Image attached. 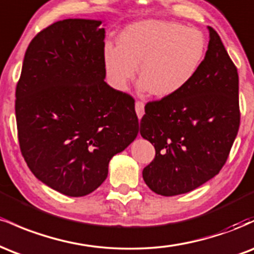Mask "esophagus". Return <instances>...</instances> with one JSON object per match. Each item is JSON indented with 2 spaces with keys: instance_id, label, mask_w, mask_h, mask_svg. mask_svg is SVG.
Listing matches in <instances>:
<instances>
[{
  "instance_id": "obj_1",
  "label": "esophagus",
  "mask_w": 254,
  "mask_h": 254,
  "mask_svg": "<svg viewBox=\"0 0 254 254\" xmlns=\"http://www.w3.org/2000/svg\"><path fill=\"white\" fill-rule=\"evenodd\" d=\"M135 109H136L137 117H138V119H141L142 116L144 115V104L142 103V101H136Z\"/></svg>"
}]
</instances>
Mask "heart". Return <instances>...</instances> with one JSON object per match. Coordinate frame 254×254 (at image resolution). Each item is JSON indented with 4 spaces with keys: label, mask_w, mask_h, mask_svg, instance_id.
Instances as JSON below:
<instances>
[{
    "label": "heart",
    "mask_w": 254,
    "mask_h": 254,
    "mask_svg": "<svg viewBox=\"0 0 254 254\" xmlns=\"http://www.w3.org/2000/svg\"><path fill=\"white\" fill-rule=\"evenodd\" d=\"M205 48V38L197 28L168 20H141L119 33L118 46L105 45V70L116 89L125 90L139 64V89L172 97L196 76Z\"/></svg>",
    "instance_id": "b5f03b06"
}]
</instances>
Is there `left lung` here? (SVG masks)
Wrapping results in <instances>:
<instances>
[{"label": "left lung", "mask_w": 254, "mask_h": 254, "mask_svg": "<svg viewBox=\"0 0 254 254\" xmlns=\"http://www.w3.org/2000/svg\"><path fill=\"white\" fill-rule=\"evenodd\" d=\"M208 31L196 76L182 92L144 107L139 132L156 154L142 174L161 196L190 192L218 174L238 135V70L217 32L210 26Z\"/></svg>", "instance_id": "left-lung-1"}]
</instances>
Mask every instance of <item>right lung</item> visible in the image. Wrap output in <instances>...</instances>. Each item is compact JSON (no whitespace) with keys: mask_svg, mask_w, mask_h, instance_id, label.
<instances>
[{"mask_svg":"<svg viewBox=\"0 0 254 254\" xmlns=\"http://www.w3.org/2000/svg\"><path fill=\"white\" fill-rule=\"evenodd\" d=\"M103 20L65 19L33 38L16 86L20 149L37 179L65 196L97 190L135 141V100L105 82ZM105 26V25H104Z\"/></svg>","mask_w":254,"mask_h":254,"instance_id":"add662e5","label":"right lung"}]
</instances>
